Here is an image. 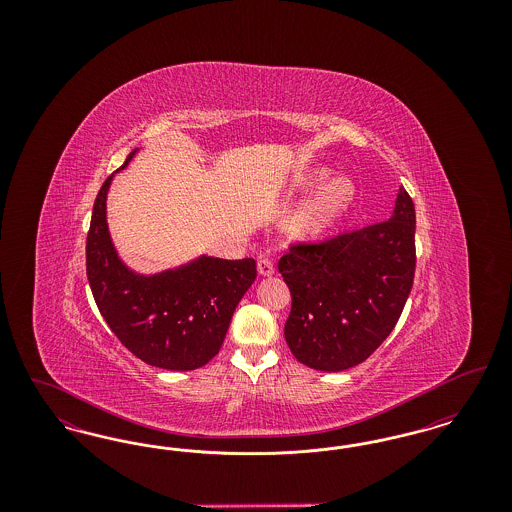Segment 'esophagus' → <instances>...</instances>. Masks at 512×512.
<instances>
[{
    "label": "esophagus",
    "mask_w": 512,
    "mask_h": 512,
    "mask_svg": "<svg viewBox=\"0 0 512 512\" xmlns=\"http://www.w3.org/2000/svg\"><path fill=\"white\" fill-rule=\"evenodd\" d=\"M257 270H259L261 276H272V274H274V265H272V261H268V259H261V261L257 263Z\"/></svg>",
    "instance_id": "obj_1"
}]
</instances>
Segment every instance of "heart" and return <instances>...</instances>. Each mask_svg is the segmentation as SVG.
Returning <instances> with one entry per match:
<instances>
[{
  "instance_id": "obj_1",
  "label": "heart",
  "mask_w": 512,
  "mask_h": 512,
  "mask_svg": "<svg viewBox=\"0 0 512 512\" xmlns=\"http://www.w3.org/2000/svg\"><path fill=\"white\" fill-rule=\"evenodd\" d=\"M303 186L317 190L299 207L288 230L293 238L315 240L347 215L357 188L349 176H334V171L326 167L311 172Z\"/></svg>"
}]
</instances>
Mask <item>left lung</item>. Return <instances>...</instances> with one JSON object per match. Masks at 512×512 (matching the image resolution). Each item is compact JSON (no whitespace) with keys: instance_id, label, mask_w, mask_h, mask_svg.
I'll use <instances>...</instances> for the list:
<instances>
[{"instance_id":"left-lung-1","label":"left lung","mask_w":512,"mask_h":512,"mask_svg":"<svg viewBox=\"0 0 512 512\" xmlns=\"http://www.w3.org/2000/svg\"><path fill=\"white\" fill-rule=\"evenodd\" d=\"M414 203L401 186L388 220L293 245L278 270L292 293L284 336L322 372L361 365L395 328L413 288Z\"/></svg>"}]
</instances>
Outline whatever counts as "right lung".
<instances>
[{
  "label": "right lung",
  "instance_id": "obj_1",
  "mask_svg": "<svg viewBox=\"0 0 512 512\" xmlns=\"http://www.w3.org/2000/svg\"><path fill=\"white\" fill-rule=\"evenodd\" d=\"M136 153L138 147L119 171ZM119 171L99 190L86 240V274L99 313L122 345L147 365L201 368L219 353L240 299L257 278V265L253 259L199 255L155 274L128 267L107 224V194Z\"/></svg>",
  "mask_w": 512,
  "mask_h": 512
}]
</instances>
